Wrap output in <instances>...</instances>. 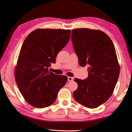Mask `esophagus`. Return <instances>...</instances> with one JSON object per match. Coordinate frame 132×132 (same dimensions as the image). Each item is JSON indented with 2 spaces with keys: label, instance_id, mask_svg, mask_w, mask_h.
<instances>
[{
  "label": "esophagus",
  "instance_id": "1",
  "mask_svg": "<svg viewBox=\"0 0 132 132\" xmlns=\"http://www.w3.org/2000/svg\"><path fill=\"white\" fill-rule=\"evenodd\" d=\"M68 81H72L74 80V78L73 77H68Z\"/></svg>",
  "mask_w": 132,
  "mask_h": 132
}]
</instances>
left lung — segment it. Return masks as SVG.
I'll return each mask as SVG.
<instances>
[{"label":"left lung","instance_id":"8db88e82","mask_svg":"<svg viewBox=\"0 0 132 132\" xmlns=\"http://www.w3.org/2000/svg\"><path fill=\"white\" fill-rule=\"evenodd\" d=\"M71 41L80 65L88 66V77L75 78L78 88L73 97L79 103L90 109L99 107L111 97L119 74L114 45L109 36L99 30L76 29Z\"/></svg>","mask_w":132,"mask_h":132}]
</instances>
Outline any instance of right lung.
I'll return each instance as SVG.
<instances>
[{
    "label": "right lung",
    "mask_w": 132,
    "mask_h": 132,
    "mask_svg": "<svg viewBox=\"0 0 132 132\" xmlns=\"http://www.w3.org/2000/svg\"><path fill=\"white\" fill-rule=\"evenodd\" d=\"M71 31L36 29L26 37L21 47L15 70L16 84L25 100L42 109L55 101L68 77L50 72L58 52L68 44Z\"/></svg>",
    "instance_id": "right-lung-1"
}]
</instances>
